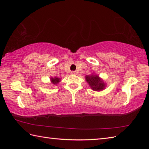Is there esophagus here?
<instances>
[{
    "instance_id": "34e87169",
    "label": "esophagus",
    "mask_w": 149,
    "mask_h": 149,
    "mask_svg": "<svg viewBox=\"0 0 149 149\" xmlns=\"http://www.w3.org/2000/svg\"><path fill=\"white\" fill-rule=\"evenodd\" d=\"M71 74L73 75H75V74H77V72L75 71H72V72H71Z\"/></svg>"
}]
</instances>
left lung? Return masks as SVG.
I'll return each instance as SVG.
<instances>
[{"mask_svg": "<svg viewBox=\"0 0 149 149\" xmlns=\"http://www.w3.org/2000/svg\"><path fill=\"white\" fill-rule=\"evenodd\" d=\"M85 78L91 89L94 91H100L105 87V84L97 75H86Z\"/></svg>", "mask_w": 149, "mask_h": 149, "instance_id": "left-lung-1", "label": "left lung"}]
</instances>
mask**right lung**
I'll use <instances>...</instances> for the list:
<instances>
[{"mask_svg":"<svg viewBox=\"0 0 149 149\" xmlns=\"http://www.w3.org/2000/svg\"><path fill=\"white\" fill-rule=\"evenodd\" d=\"M51 81H52V83L54 84H58L59 82L60 81V79L58 77H55V78H51Z\"/></svg>","mask_w":149,"mask_h":149,"instance_id":"right-lung-1","label":"right lung"}]
</instances>
